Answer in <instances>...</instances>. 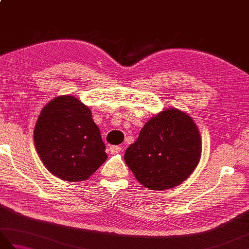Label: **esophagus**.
I'll return each mask as SVG.
<instances>
[{
    "label": "esophagus",
    "instance_id": "esophagus-1",
    "mask_svg": "<svg viewBox=\"0 0 249 249\" xmlns=\"http://www.w3.org/2000/svg\"><path fill=\"white\" fill-rule=\"evenodd\" d=\"M121 150H122L121 146H119V145H111L109 149L111 154H118V153L121 152Z\"/></svg>",
    "mask_w": 249,
    "mask_h": 249
}]
</instances>
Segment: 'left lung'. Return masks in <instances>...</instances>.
Instances as JSON below:
<instances>
[{
	"label": "left lung",
	"instance_id": "left-lung-1",
	"mask_svg": "<svg viewBox=\"0 0 249 249\" xmlns=\"http://www.w3.org/2000/svg\"><path fill=\"white\" fill-rule=\"evenodd\" d=\"M201 156V138L189 115L168 109L152 118L126 149L124 160L140 184L152 190L184 182Z\"/></svg>",
	"mask_w": 249,
	"mask_h": 249
}]
</instances>
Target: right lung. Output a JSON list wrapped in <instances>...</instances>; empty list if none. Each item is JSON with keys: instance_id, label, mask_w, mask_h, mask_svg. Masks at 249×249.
I'll use <instances>...</instances> for the list:
<instances>
[{"instance_id": "1", "label": "right lung", "mask_w": 249, "mask_h": 249, "mask_svg": "<svg viewBox=\"0 0 249 249\" xmlns=\"http://www.w3.org/2000/svg\"><path fill=\"white\" fill-rule=\"evenodd\" d=\"M34 142L46 168L64 181H84L107 160L91 110L73 96L47 104L36 122Z\"/></svg>"}]
</instances>
